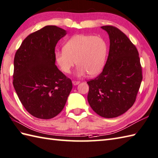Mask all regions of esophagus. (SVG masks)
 <instances>
[{"label": "esophagus", "mask_w": 158, "mask_h": 158, "mask_svg": "<svg viewBox=\"0 0 158 158\" xmlns=\"http://www.w3.org/2000/svg\"><path fill=\"white\" fill-rule=\"evenodd\" d=\"M80 82V81H76V80H73L72 81V83L73 85H78Z\"/></svg>", "instance_id": "esophagus-1"}]
</instances>
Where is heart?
<instances>
[{"instance_id":"b5f03b06","label":"heart","mask_w":158,"mask_h":158,"mask_svg":"<svg viewBox=\"0 0 158 158\" xmlns=\"http://www.w3.org/2000/svg\"><path fill=\"white\" fill-rule=\"evenodd\" d=\"M108 49V44L102 37L76 35L67 41L63 49L56 51L55 59L64 73H69L77 63L78 76L87 73L94 76L104 68Z\"/></svg>"}]
</instances>
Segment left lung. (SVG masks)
<instances>
[{"mask_svg": "<svg viewBox=\"0 0 158 158\" xmlns=\"http://www.w3.org/2000/svg\"><path fill=\"white\" fill-rule=\"evenodd\" d=\"M110 38V50L104 68L87 82V99L93 111L114 118L127 111L136 101L143 80L142 67L136 46L113 26H103Z\"/></svg>", "mask_w": 158, "mask_h": 158, "instance_id": "1", "label": "left lung"}]
</instances>
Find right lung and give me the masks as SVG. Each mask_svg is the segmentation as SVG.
<instances>
[{"label":"right lung","mask_w":158,"mask_h":158,"mask_svg":"<svg viewBox=\"0 0 158 158\" xmlns=\"http://www.w3.org/2000/svg\"><path fill=\"white\" fill-rule=\"evenodd\" d=\"M66 33L46 26L28 35L15 54L13 85L22 104L36 118L59 114L72 89V80L55 65L56 45Z\"/></svg>","instance_id":"1"}]
</instances>
